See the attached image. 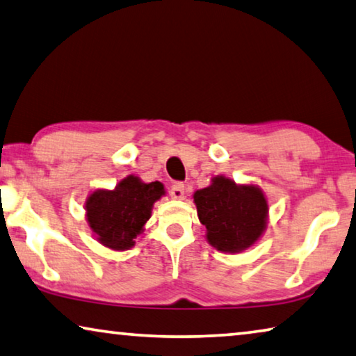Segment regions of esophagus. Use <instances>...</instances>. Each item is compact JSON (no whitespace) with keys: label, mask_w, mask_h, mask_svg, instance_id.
Wrapping results in <instances>:
<instances>
[{"label":"esophagus","mask_w":356,"mask_h":356,"mask_svg":"<svg viewBox=\"0 0 356 356\" xmlns=\"http://www.w3.org/2000/svg\"><path fill=\"white\" fill-rule=\"evenodd\" d=\"M169 193L174 200H184L185 198V187L184 184H174L171 190H169Z\"/></svg>","instance_id":"esophagus-1"}]
</instances>
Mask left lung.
<instances>
[{
	"label": "left lung",
	"instance_id": "8db88e82",
	"mask_svg": "<svg viewBox=\"0 0 356 356\" xmlns=\"http://www.w3.org/2000/svg\"><path fill=\"white\" fill-rule=\"evenodd\" d=\"M193 201L206 227V241L218 252H244L266 231L268 200L255 184L216 176L209 187L195 191Z\"/></svg>",
	"mask_w": 356,
	"mask_h": 356
}]
</instances>
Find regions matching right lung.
Instances as JSON below:
<instances>
[{"label": "right lung", "mask_w": 356, "mask_h": 356, "mask_svg": "<svg viewBox=\"0 0 356 356\" xmlns=\"http://www.w3.org/2000/svg\"><path fill=\"white\" fill-rule=\"evenodd\" d=\"M166 195L161 182L145 184L134 174L123 177L115 188H98L86 201V218L95 238L107 249L123 252L136 244L155 202Z\"/></svg>", "instance_id": "right-lung-1"}]
</instances>
